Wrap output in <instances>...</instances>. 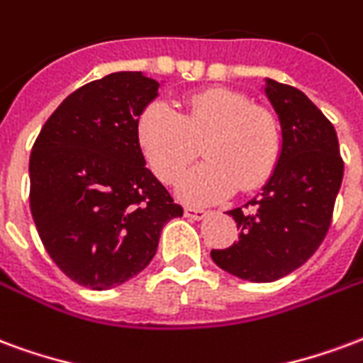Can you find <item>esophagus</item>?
Segmentation results:
<instances>
[{"mask_svg":"<svg viewBox=\"0 0 363 363\" xmlns=\"http://www.w3.org/2000/svg\"><path fill=\"white\" fill-rule=\"evenodd\" d=\"M185 216H187V218H193V220H203V218H207L208 213L205 211V208L187 207L185 208Z\"/></svg>","mask_w":363,"mask_h":363,"instance_id":"1","label":"esophagus"}]
</instances>
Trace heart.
<instances>
[{
    "instance_id": "obj_1",
    "label": "heart",
    "mask_w": 363,
    "mask_h": 363,
    "mask_svg": "<svg viewBox=\"0 0 363 363\" xmlns=\"http://www.w3.org/2000/svg\"><path fill=\"white\" fill-rule=\"evenodd\" d=\"M137 137L149 166L166 184L195 158L197 145L203 147L205 162L185 172L176 185L187 203L226 199L238 185L242 191L257 189L271 178L282 145L271 110L224 89L193 94L176 110L152 102L139 118Z\"/></svg>"
}]
</instances>
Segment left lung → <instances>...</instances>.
Wrapping results in <instances>:
<instances>
[{
  "label": "left lung",
  "instance_id": "obj_1",
  "mask_svg": "<svg viewBox=\"0 0 363 363\" xmlns=\"http://www.w3.org/2000/svg\"><path fill=\"white\" fill-rule=\"evenodd\" d=\"M280 123L279 162L257 197L228 211L238 242L213 250L222 271L250 282H272L308 261L327 236L345 162L337 131L306 94L265 79Z\"/></svg>",
  "mask_w": 363,
  "mask_h": 363
}]
</instances>
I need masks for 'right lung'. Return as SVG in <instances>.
<instances>
[{
	"instance_id": "obj_1",
	"label": "right lung",
	"mask_w": 363,
	"mask_h": 363,
	"mask_svg": "<svg viewBox=\"0 0 363 363\" xmlns=\"http://www.w3.org/2000/svg\"><path fill=\"white\" fill-rule=\"evenodd\" d=\"M160 84L110 73L57 106L30 152V213L48 255L71 280L108 290L155 257L164 224L184 214L147 168L137 123Z\"/></svg>"
}]
</instances>
